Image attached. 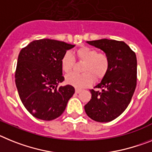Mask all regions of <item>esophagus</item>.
I'll return each mask as SVG.
<instances>
[{
    "instance_id": "obj_1",
    "label": "esophagus",
    "mask_w": 152,
    "mask_h": 152,
    "mask_svg": "<svg viewBox=\"0 0 152 152\" xmlns=\"http://www.w3.org/2000/svg\"><path fill=\"white\" fill-rule=\"evenodd\" d=\"M81 92V89H76V93H80Z\"/></svg>"
}]
</instances>
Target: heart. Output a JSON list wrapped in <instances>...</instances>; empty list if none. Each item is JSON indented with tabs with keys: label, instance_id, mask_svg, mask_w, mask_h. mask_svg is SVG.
I'll use <instances>...</instances> for the list:
<instances>
[{
	"label": "heart",
	"instance_id": "b5f03b06",
	"mask_svg": "<svg viewBox=\"0 0 152 152\" xmlns=\"http://www.w3.org/2000/svg\"><path fill=\"white\" fill-rule=\"evenodd\" d=\"M76 56L80 61L84 62L82 67V74L70 73L66 76L69 85L83 89L92 85L96 80H101L107 72L109 66V59L105 53H98L96 49L83 47L77 50ZM75 60L70 53L66 52L61 59L62 70L69 73L74 66Z\"/></svg>",
	"mask_w": 152,
	"mask_h": 152
}]
</instances>
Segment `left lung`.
Segmentation results:
<instances>
[{"label":"left lung","instance_id":"left-lung-1","mask_svg":"<svg viewBox=\"0 0 152 152\" xmlns=\"http://www.w3.org/2000/svg\"><path fill=\"white\" fill-rule=\"evenodd\" d=\"M108 56L109 66L102 81L90 89L92 98L84 106L96 122H108L123 113L131 102L137 83V59L125 42L102 39L86 41Z\"/></svg>","mask_w":152,"mask_h":152}]
</instances>
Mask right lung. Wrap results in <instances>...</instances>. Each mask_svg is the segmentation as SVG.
Masks as SVG:
<instances>
[{
  "mask_svg": "<svg viewBox=\"0 0 152 152\" xmlns=\"http://www.w3.org/2000/svg\"><path fill=\"white\" fill-rule=\"evenodd\" d=\"M75 45L55 39L34 40L20 50L15 72L16 86L24 107L39 119L50 121L61 115L74 94L64 80L61 59Z\"/></svg>",
  "mask_w": 152,
  "mask_h": 152,
  "instance_id": "obj_1",
  "label": "right lung"
}]
</instances>
